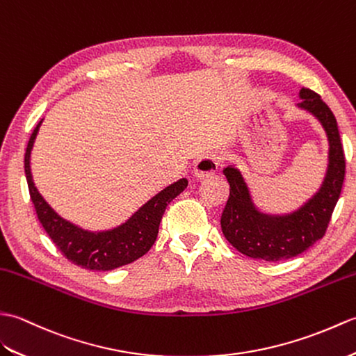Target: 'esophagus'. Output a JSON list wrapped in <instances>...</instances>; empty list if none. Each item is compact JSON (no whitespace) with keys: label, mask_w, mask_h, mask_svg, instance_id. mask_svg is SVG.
<instances>
[{"label":"esophagus","mask_w":356,"mask_h":356,"mask_svg":"<svg viewBox=\"0 0 356 356\" xmlns=\"http://www.w3.org/2000/svg\"><path fill=\"white\" fill-rule=\"evenodd\" d=\"M219 168V160L215 155H205L200 158L198 161L195 163L193 168V175L198 179H204L210 175H213Z\"/></svg>","instance_id":"esophagus-1"}]
</instances>
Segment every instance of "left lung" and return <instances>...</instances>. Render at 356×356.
Segmentation results:
<instances>
[{"label": "left lung", "instance_id": "8db88e82", "mask_svg": "<svg viewBox=\"0 0 356 356\" xmlns=\"http://www.w3.org/2000/svg\"><path fill=\"white\" fill-rule=\"evenodd\" d=\"M298 97L297 108L321 124L329 145L325 178L309 200L288 213L264 211L257 207L242 172L232 163L224 169L230 196L220 218L222 233L242 254L265 262L296 257L325 236L344 181L346 161L335 115L317 92L302 88Z\"/></svg>", "mask_w": 356, "mask_h": 356}]
</instances>
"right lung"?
Listing matches in <instances>:
<instances>
[{
    "label": "right lung",
    "mask_w": 356,
    "mask_h": 356,
    "mask_svg": "<svg viewBox=\"0 0 356 356\" xmlns=\"http://www.w3.org/2000/svg\"><path fill=\"white\" fill-rule=\"evenodd\" d=\"M42 120L36 124L30 136L24 156V170H26L30 198L35 205L39 222L42 224L54 245L70 262L90 271H111L145 256L156 239L165 207L184 191L188 181L181 178L177 183L163 188L120 225L100 232L85 230L58 215L33 183L30 155Z\"/></svg>",
    "instance_id": "add662e5"
}]
</instances>
